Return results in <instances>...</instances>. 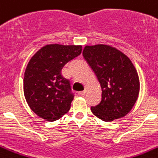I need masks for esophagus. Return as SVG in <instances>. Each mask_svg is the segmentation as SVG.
Here are the masks:
<instances>
[{
    "mask_svg": "<svg viewBox=\"0 0 158 158\" xmlns=\"http://www.w3.org/2000/svg\"><path fill=\"white\" fill-rule=\"evenodd\" d=\"M86 93H87V91H79V92L78 94H79V95H81V96H83V95H86Z\"/></svg>",
    "mask_w": 158,
    "mask_h": 158,
    "instance_id": "esophagus-1",
    "label": "esophagus"
}]
</instances>
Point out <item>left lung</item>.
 Masks as SVG:
<instances>
[{
	"label": "left lung",
	"instance_id": "1",
	"mask_svg": "<svg viewBox=\"0 0 158 158\" xmlns=\"http://www.w3.org/2000/svg\"><path fill=\"white\" fill-rule=\"evenodd\" d=\"M83 55L97 76L102 89L100 103L91 110L106 122L124 117L138 98L137 71L127 55L108 45L86 46Z\"/></svg>",
	"mask_w": 158,
	"mask_h": 158
}]
</instances>
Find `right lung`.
Listing matches in <instances>:
<instances>
[{"label": "right lung", "mask_w": 158, "mask_h": 158, "mask_svg": "<svg viewBox=\"0 0 158 158\" xmlns=\"http://www.w3.org/2000/svg\"><path fill=\"white\" fill-rule=\"evenodd\" d=\"M82 46L50 44L38 50L24 74V95L30 109L39 117L54 121L67 113L74 99L62 69L79 56Z\"/></svg>", "instance_id": "obj_1"}]
</instances>
